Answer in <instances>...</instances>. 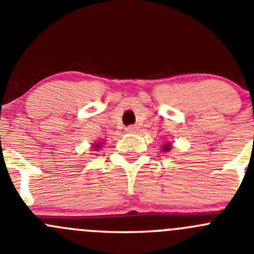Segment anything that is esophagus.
<instances>
[{"instance_id": "esophagus-1", "label": "esophagus", "mask_w": 254, "mask_h": 254, "mask_svg": "<svg viewBox=\"0 0 254 254\" xmlns=\"http://www.w3.org/2000/svg\"><path fill=\"white\" fill-rule=\"evenodd\" d=\"M125 131H127V132H136L137 131V127H135V125H129L127 127H125Z\"/></svg>"}]
</instances>
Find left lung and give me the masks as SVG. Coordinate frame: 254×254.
<instances>
[{
	"instance_id": "left-lung-1",
	"label": "left lung",
	"mask_w": 254,
	"mask_h": 254,
	"mask_svg": "<svg viewBox=\"0 0 254 254\" xmlns=\"http://www.w3.org/2000/svg\"><path fill=\"white\" fill-rule=\"evenodd\" d=\"M170 150H171V143L170 142H167L166 145H163V147H162L163 152H166V151H170Z\"/></svg>"
}]
</instances>
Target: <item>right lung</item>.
<instances>
[{"label":"right lung","instance_id":"obj_1","mask_svg":"<svg viewBox=\"0 0 254 254\" xmlns=\"http://www.w3.org/2000/svg\"><path fill=\"white\" fill-rule=\"evenodd\" d=\"M94 147H96V148H99V147H101V145H99V142H98V143H96V145H94Z\"/></svg>","mask_w":254,"mask_h":254}]
</instances>
